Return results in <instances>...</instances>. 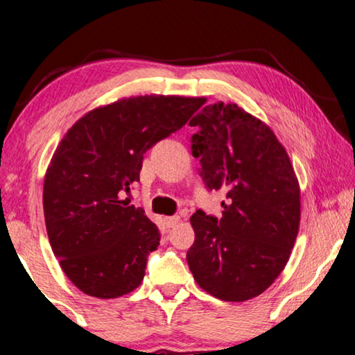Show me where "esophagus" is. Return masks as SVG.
I'll use <instances>...</instances> for the list:
<instances>
[{"label": "esophagus", "mask_w": 355, "mask_h": 355, "mask_svg": "<svg viewBox=\"0 0 355 355\" xmlns=\"http://www.w3.org/2000/svg\"><path fill=\"white\" fill-rule=\"evenodd\" d=\"M178 222H180V217H178V216H172V217H165V219H164V224H165V225H167V227H168V229H170V227H175V225H177V224H178Z\"/></svg>", "instance_id": "1"}]
</instances>
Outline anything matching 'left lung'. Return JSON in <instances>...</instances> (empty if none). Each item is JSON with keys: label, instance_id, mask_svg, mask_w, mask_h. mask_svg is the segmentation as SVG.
I'll return each mask as SVG.
<instances>
[{"label": "left lung", "instance_id": "left-lung-1", "mask_svg": "<svg viewBox=\"0 0 355 355\" xmlns=\"http://www.w3.org/2000/svg\"><path fill=\"white\" fill-rule=\"evenodd\" d=\"M190 126L200 128L191 154L200 159L202 182L207 190H225L227 201L220 219L201 209L191 216L188 266L216 299H253L282 272L299 234L294 167L272 130L237 103L205 105Z\"/></svg>", "mask_w": 355, "mask_h": 355}]
</instances>
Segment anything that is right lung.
<instances>
[{"label":"right lung","instance_id":"obj_1","mask_svg":"<svg viewBox=\"0 0 355 355\" xmlns=\"http://www.w3.org/2000/svg\"><path fill=\"white\" fill-rule=\"evenodd\" d=\"M200 105L198 97L121 98L86 113L60 141L45 173V225L61 269L84 294L116 299L144 279L159 229L120 195L139 182L146 150Z\"/></svg>","mask_w":355,"mask_h":355}]
</instances>
